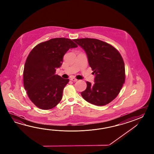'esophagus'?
<instances>
[{"instance_id": "34e87169", "label": "esophagus", "mask_w": 154, "mask_h": 154, "mask_svg": "<svg viewBox=\"0 0 154 154\" xmlns=\"http://www.w3.org/2000/svg\"><path fill=\"white\" fill-rule=\"evenodd\" d=\"M70 80L72 81V82H77L78 80L74 78H70Z\"/></svg>"}]
</instances>
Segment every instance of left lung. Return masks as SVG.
Returning a JSON list of instances; mask_svg holds the SVG:
<instances>
[{
	"label": "left lung",
	"instance_id": "8db88e82",
	"mask_svg": "<svg viewBox=\"0 0 154 154\" xmlns=\"http://www.w3.org/2000/svg\"><path fill=\"white\" fill-rule=\"evenodd\" d=\"M85 51L95 74L94 84L87 82L82 92L86 101L96 106L107 105L115 99L125 82V66L118 51L107 43L95 38L74 40Z\"/></svg>",
	"mask_w": 154,
	"mask_h": 154
}]
</instances>
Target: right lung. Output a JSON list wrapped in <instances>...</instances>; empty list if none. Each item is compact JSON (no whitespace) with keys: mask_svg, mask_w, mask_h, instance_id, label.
I'll list each match as a JSON object with an SVG mask.
<instances>
[{"mask_svg":"<svg viewBox=\"0 0 154 154\" xmlns=\"http://www.w3.org/2000/svg\"><path fill=\"white\" fill-rule=\"evenodd\" d=\"M78 46L72 40L56 38L41 43L30 52L23 70V85L30 100L38 108L49 109L61 101L69 79L56 75L63 56Z\"/></svg>","mask_w":154,"mask_h":154,"instance_id":"add662e5","label":"right lung"}]
</instances>
